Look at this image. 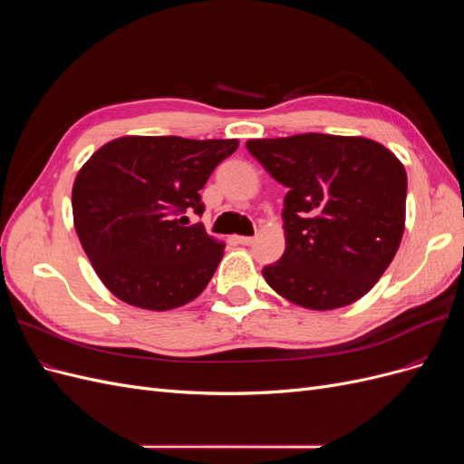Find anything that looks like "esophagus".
Here are the masks:
<instances>
[{"label": "esophagus", "mask_w": 464, "mask_h": 464, "mask_svg": "<svg viewBox=\"0 0 464 464\" xmlns=\"http://www.w3.org/2000/svg\"><path fill=\"white\" fill-rule=\"evenodd\" d=\"M236 240H237V244H242V246H251L256 242V237H251V236H236Z\"/></svg>", "instance_id": "1"}]
</instances>
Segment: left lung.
I'll return each instance as SVG.
<instances>
[{
	"mask_svg": "<svg viewBox=\"0 0 464 464\" xmlns=\"http://www.w3.org/2000/svg\"><path fill=\"white\" fill-rule=\"evenodd\" d=\"M285 198L286 249L263 276L278 296L327 312L368 294L402 240L406 172L366 137L302 133L249 139Z\"/></svg>",
	"mask_w": 464,
	"mask_h": 464,
	"instance_id": "1",
	"label": "left lung"
}]
</instances>
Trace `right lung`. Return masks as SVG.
I'll return each instance as SVG.
<instances>
[{
	"label": "right lung",
	"instance_id": "add662e5",
	"mask_svg": "<svg viewBox=\"0 0 464 464\" xmlns=\"http://www.w3.org/2000/svg\"><path fill=\"white\" fill-rule=\"evenodd\" d=\"M237 139L125 135L98 149L79 170L73 224L102 285L121 302L168 312L195 300L213 278L224 242L203 224L199 189Z\"/></svg>",
	"mask_w": 464,
	"mask_h": 464
}]
</instances>
